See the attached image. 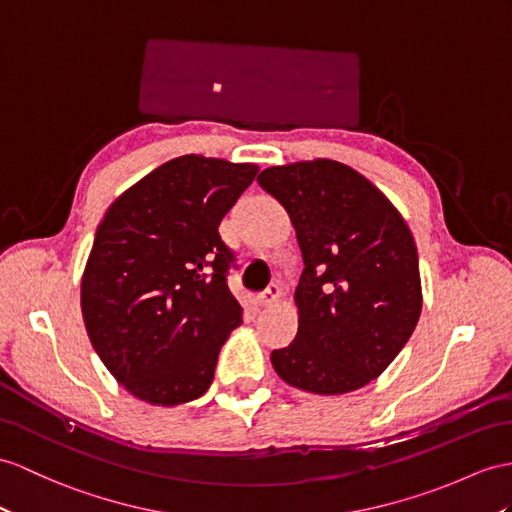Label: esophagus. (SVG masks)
I'll list each match as a JSON object with an SVG mask.
<instances>
[{"mask_svg": "<svg viewBox=\"0 0 512 512\" xmlns=\"http://www.w3.org/2000/svg\"><path fill=\"white\" fill-rule=\"evenodd\" d=\"M280 295H282L280 286L278 284H269L267 291L258 297V302H260V306H271V304L278 302Z\"/></svg>", "mask_w": 512, "mask_h": 512, "instance_id": "34e87169", "label": "esophagus"}]
</instances>
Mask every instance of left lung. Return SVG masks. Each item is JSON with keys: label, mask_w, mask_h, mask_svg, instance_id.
Wrapping results in <instances>:
<instances>
[{"label": "left lung", "mask_w": 512, "mask_h": 512, "mask_svg": "<svg viewBox=\"0 0 512 512\" xmlns=\"http://www.w3.org/2000/svg\"><path fill=\"white\" fill-rule=\"evenodd\" d=\"M258 184L291 217L304 271L295 341L271 352L278 376L341 395L376 380L421 315L415 239L386 195L330 158L269 167Z\"/></svg>", "instance_id": "left-lung-1"}]
</instances>
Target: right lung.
I'll return each instance as SVG.
<instances>
[{"mask_svg":"<svg viewBox=\"0 0 512 512\" xmlns=\"http://www.w3.org/2000/svg\"><path fill=\"white\" fill-rule=\"evenodd\" d=\"M258 165L186 154L110 204L82 276L93 350L123 389L154 406L197 400L243 308L219 223Z\"/></svg>","mask_w":512,"mask_h":512,"instance_id":"obj_1","label":"right lung"}]
</instances>
